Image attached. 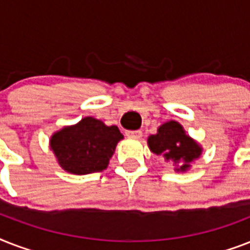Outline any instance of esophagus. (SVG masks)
Returning <instances> with one entry per match:
<instances>
[{
    "label": "esophagus",
    "instance_id": "34e87169",
    "mask_svg": "<svg viewBox=\"0 0 250 250\" xmlns=\"http://www.w3.org/2000/svg\"><path fill=\"white\" fill-rule=\"evenodd\" d=\"M125 135L128 137H132V139H140L143 136V132H141L140 129H135V131H127Z\"/></svg>",
    "mask_w": 250,
    "mask_h": 250
}]
</instances>
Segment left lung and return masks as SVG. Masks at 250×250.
I'll return each mask as SVG.
<instances>
[{"label":"left lung","instance_id":"1","mask_svg":"<svg viewBox=\"0 0 250 250\" xmlns=\"http://www.w3.org/2000/svg\"><path fill=\"white\" fill-rule=\"evenodd\" d=\"M149 148L157 156L165 157L167 162L178 166V171H186L193 160L201 154V148L189 136L178 122H167L158 128L157 135L148 139Z\"/></svg>","mask_w":250,"mask_h":250}]
</instances>
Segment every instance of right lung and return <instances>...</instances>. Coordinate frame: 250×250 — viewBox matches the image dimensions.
<instances>
[{
  "mask_svg": "<svg viewBox=\"0 0 250 250\" xmlns=\"http://www.w3.org/2000/svg\"><path fill=\"white\" fill-rule=\"evenodd\" d=\"M123 139L117 125H105L86 117L75 125L64 127L50 139V148L63 170L76 175L105 170L118 141Z\"/></svg>",
  "mask_w": 250,
  "mask_h": 250,
  "instance_id": "right-lung-1",
  "label": "right lung"
}]
</instances>
